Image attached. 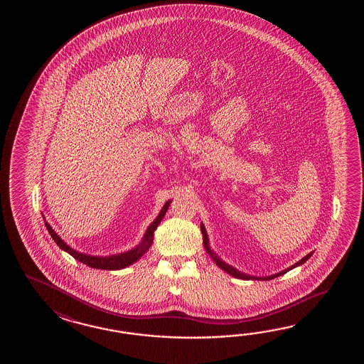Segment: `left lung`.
<instances>
[{"label": "left lung", "mask_w": 364, "mask_h": 364, "mask_svg": "<svg viewBox=\"0 0 364 364\" xmlns=\"http://www.w3.org/2000/svg\"><path fill=\"white\" fill-rule=\"evenodd\" d=\"M201 232H203V238H204V246H205V248H207V251H208L209 255L212 256L213 257V260L216 262L217 265L221 268V269H224L225 272H228L229 274H232V276H234V277H237V279H276V277H279V276H281V274H284V273H287V272L290 271V269H293V268H295V267H298V265H301V264L306 263L307 260H309V257L312 256V252L311 254H309L307 256H304L303 257L302 260H299L298 263H295L293 267H290V268H287V269H285V271L279 272V273H276V274H273V276H269V277H252V276H247V274H243V273H240V272L237 271V269H234L232 267H230V265H228V264L224 263L223 260H220L218 257H217L212 251H210V248L208 247V237H207V232H205V229H204V226L201 225Z\"/></svg>", "instance_id": "1"}]
</instances>
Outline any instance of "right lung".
I'll list each match as a JSON object with an SVG mask.
<instances>
[{
    "label": "right lung",
    "mask_w": 364,
    "mask_h": 364,
    "mask_svg": "<svg viewBox=\"0 0 364 364\" xmlns=\"http://www.w3.org/2000/svg\"><path fill=\"white\" fill-rule=\"evenodd\" d=\"M169 203H171V201H168V203L164 205L161 212H160V215L157 216V218H156L152 224L149 225V228H148L147 232H146V235H144V238L141 240V243H140L139 246L134 248L132 251L119 254V255L99 257V256H90L85 255V254H80V252H77L75 250L69 247V246L55 234V230L50 228V225L46 223V226H47L48 232L50 234V237H52L55 243H57V246H60V248H62L63 251L69 252L70 255L73 256L74 259L79 260L80 263L85 264V265H88V267H91V268H96V269L117 271V269H122V268H126V267L132 265V263H135L138 259L141 257V255H144V254L147 252L148 248L151 247V245H152V242H154L155 230L157 229L159 224L161 223V220H163L164 216H165L166 210L169 208Z\"/></svg>",
    "instance_id": "right-lung-1"
}]
</instances>
